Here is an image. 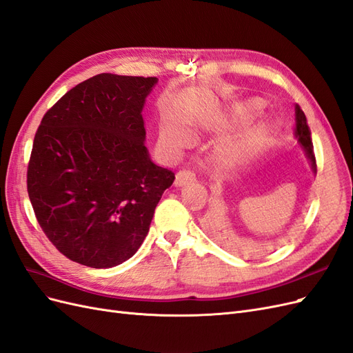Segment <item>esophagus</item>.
I'll return each mask as SVG.
<instances>
[{
    "instance_id": "1",
    "label": "esophagus",
    "mask_w": 353,
    "mask_h": 353,
    "mask_svg": "<svg viewBox=\"0 0 353 353\" xmlns=\"http://www.w3.org/2000/svg\"><path fill=\"white\" fill-rule=\"evenodd\" d=\"M196 179V175L191 169H181L176 172L175 175V184L176 185H185L188 183H193V181Z\"/></svg>"
}]
</instances>
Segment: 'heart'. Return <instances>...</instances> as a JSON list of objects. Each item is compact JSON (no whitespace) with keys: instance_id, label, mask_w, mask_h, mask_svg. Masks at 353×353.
I'll return each instance as SVG.
<instances>
[{"instance_id":"heart-1","label":"heart","mask_w":353,"mask_h":353,"mask_svg":"<svg viewBox=\"0 0 353 353\" xmlns=\"http://www.w3.org/2000/svg\"><path fill=\"white\" fill-rule=\"evenodd\" d=\"M263 108L261 100H252L234 117H213L208 123L212 130H223L231 128L237 123L250 119V117L259 114ZM160 143L172 152H178L181 148L191 143V135L183 126L175 121H168L160 128ZM265 143V130L263 128H252L244 130L234 135L227 137L218 147V159L225 166H239L249 162L256 154L261 152Z\"/></svg>"}]
</instances>
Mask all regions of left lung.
<instances>
[{"mask_svg":"<svg viewBox=\"0 0 353 353\" xmlns=\"http://www.w3.org/2000/svg\"><path fill=\"white\" fill-rule=\"evenodd\" d=\"M296 137L297 141L301 143V145L305 148V152L311 160L314 172H316V162H315V154H314V144H312V138H311V131H309L306 116L303 110L299 108L296 104Z\"/></svg>","mask_w":353,"mask_h":353,"instance_id":"8db88e82","label":"left lung"}]
</instances>
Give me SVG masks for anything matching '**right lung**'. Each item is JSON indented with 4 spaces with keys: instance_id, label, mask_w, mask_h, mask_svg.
Here are the masks:
<instances>
[{
    "instance_id": "add662e5",
    "label": "right lung",
    "mask_w": 353,
    "mask_h": 353,
    "mask_svg": "<svg viewBox=\"0 0 353 353\" xmlns=\"http://www.w3.org/2000/svg\"><path fill=\"white\" fill-rule=\"evenodd\" d=\"M153 77L100 73L44 114L28 163V194L47 239L68 259L112 268L143 244L172 170L148 157L143 105Z\"/></svg>"
}]
</instances>
